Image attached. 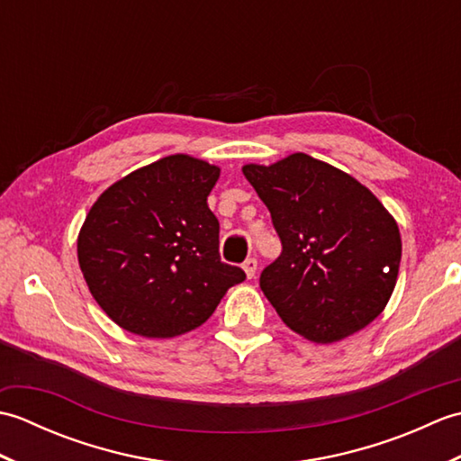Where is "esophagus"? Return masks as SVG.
I'll use <instances>...</instances> for the list:
<instances>
[{"label": "esophagus", "mask_w": 461, "mask_h": 461, "mask_svg": "<svg viewBox=\"0 0 461 461\" xmlns=\"http://www.w3.org/2000/svg\"><path fill=\"white\" fill-rule=\"evenodd\" d=\"M243 271H246V276L251 279L253 276H256V271H258V259L256 258H248L246 261H243Z\"/></svg>", "instance_id": "1"}]
</instances>
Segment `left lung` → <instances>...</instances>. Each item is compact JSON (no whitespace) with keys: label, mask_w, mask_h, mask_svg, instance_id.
Returning a JSON list of instances; mask_svg holds the SVG:
<instances>
[{"label":"left lung","mask_w":461,"mask_h":461,"mask_svg":"<svg viewBox=\"0 0 461 461\" xmlns=\"http://www.w3.org/2000/svg\"><path fill=\"white\" fill-rule=\"evenodd\" d=\"M243 176L267 205L281 256L259 287L285 325L312 342L365 329L393 295L402 241L393 215L368 188L309 154Z\"/></svg>","instance_id":"1"}]
</instances>
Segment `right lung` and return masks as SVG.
Segmentation results:
<instances>
[{
	"label": "right lung",
	"mask_w": 461,
	"mask_h": 461,
	"mask_svg": "<svg viewBox=\"0 0 461 461\" xmlns=\"http://www.w3.org/2000/svg\"><path fill=\"white\" fill-rule=\"evenodd\" d=\"M218 178V166L174 154L93 203L77 253L91 295L116 325L149 339L184 335L246 279L220 258V221L208 208Z\"/></svg>",
	"instance_id": "add662e5"
}]
</instances>
